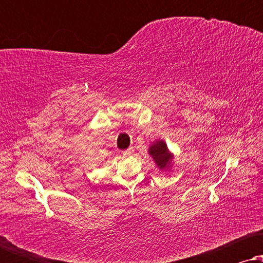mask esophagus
Returning a JSON list of instances; mask_svg holds the SVG:
<instances>
[{"mask_svg":"<svg viewBox=\"0 0 263 263\" xmlns=\"http://www.w3.org/2000/svg\"><path fill=\"white\" fill-rule=\"evenodd\" d=\"M133 152H134V149H133V147H129V148L123 151V154H125V156H129V154H132Z\"/></svg>","mask_w":263,"mask_h":263,"instance_id":"34e87169","label":"esophagus"}]
</instances>
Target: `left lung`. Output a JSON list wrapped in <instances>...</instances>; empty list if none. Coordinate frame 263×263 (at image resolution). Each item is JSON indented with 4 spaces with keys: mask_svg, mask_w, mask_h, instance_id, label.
<instances>
[{
    "mask_svg": "<svg viewBox=\"0 0 263 263\" xmlns=\"http://www.w3.org/2000/svg\"><path fill=\"white\" fill-rule=\"evenodd\" d=\"M149 153L160 168L167 166L168 163H170L171 154L168 153L166 143L164 141H157L156 143H153L149 148Z\"/></svg>",
    "mask_w": 263,
    "mask_h": 263,
    "instance_id": "1",
    "label": "left lung"
}]
</instances>
